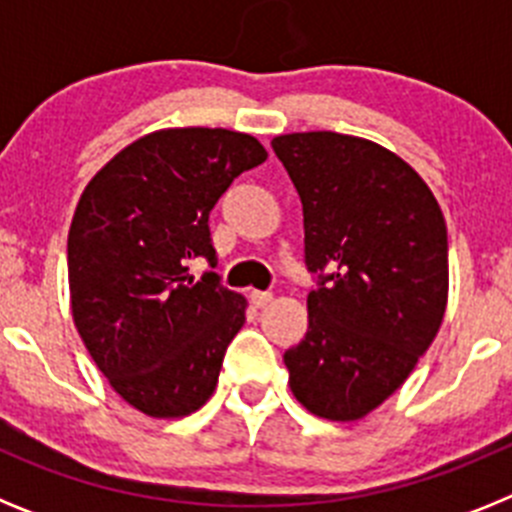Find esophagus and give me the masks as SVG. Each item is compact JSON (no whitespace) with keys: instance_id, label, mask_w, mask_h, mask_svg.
Wrapping results in <instances>:
<instances>
[{"instance_id":"34e87169","label":"esophagus","mask_w":512,"mask_h":512,"mask_svg":"<svg viewBox=\"0 0 512 512\" xmlns=\"http://www.w3.org/2000/svg\"><path fill=\"white\" fill-rule=\"evenodd\" d=\"M269 302H271V292H256V289H253L251 292L253 307H264V305H269Z\"/></svg>"}]
</instances>
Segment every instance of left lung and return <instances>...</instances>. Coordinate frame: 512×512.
Here are the masks:
<instances>
[{
  "instance_id": "obj_1",
  "label": "left lung",
  "mask_w": 512,
  "mask_h": 512,
  "mask_svg": "<svg viewBox=\"0 0 512 512\" xmlns=\"http://www.w3.org/2000/svg\"><path fill=\"white\" fill-rule=\"evenodd\" d=\"M302 200L307 333L284 354L289 387L312 415L359 420L415 369L449 297L446 220L400 156L354 135L271 140Z\"/></svg>"
}]
</instances>
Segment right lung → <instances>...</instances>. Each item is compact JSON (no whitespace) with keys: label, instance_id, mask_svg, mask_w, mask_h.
Masks as SVG:
<instances>
[{"label":"right lung","instance_id":"add662e5","mask_svg":"<svg viewBox=\"0 0 512 512\" xmlns=\"http://www.w3.org/2000/svg\"><path fill=\"white\" fill-rule=\"evenodd\" d=\"M266 161L259 140L223 128L158 130L97 171L69 230L71 312L112 390L151 418H182L215 392L246 300L200 282L215 266L210 210L235 176Z\"/></svg>","mask_w":512,"mask_h":512}]
</instances>
